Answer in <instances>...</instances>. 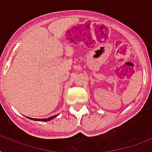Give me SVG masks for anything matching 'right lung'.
<instances>
[{"mask_svg":"<svg viewBox=\"0 0 152 152\" xmlns=\"http://www.w3.org/2000/svg\"><path fill=\"white\" fill-rule=\"evenodd\" d=\"M58 115V114H57ZM57 115H54V116H52L50 118H43V119H38V118H29V117H27V118H29V119H31V120H34V121H49L52 120L53 118H56Z\"/></svg>","mask_w":152,"mask_h":152,"instance_id":"right-lung-1","label":"right lung"}]
</instances>
